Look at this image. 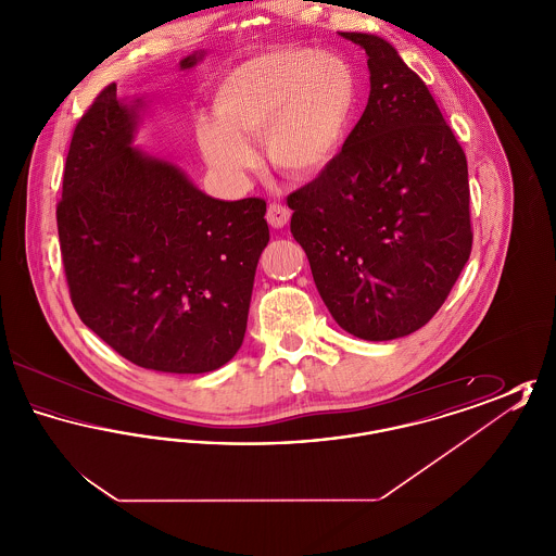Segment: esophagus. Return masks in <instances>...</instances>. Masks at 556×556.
I'll use <instances>...</instances> for the list:
<instances>
[{"instance_id":"1","label":"esophagus","mask_w":556,"mask_h":556,"mask_svg":"<svg viewBox=\"0 0 556 556\" xmlns=\"http://www.w3.org/2000/svg\"><path fill=\"white\" fill-rule=\"evenodd\" d=\"M291 212L283 204H270L266 211V220L273 229H283L290 223Z\"/></svg>"}]
</instances>
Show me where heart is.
I'll list each match as a JSON object with an SVG mask.
<instances>
[{
	"instance_id": "heart-1",
	"label": "heart",
	"mask_w": 556,
	"mask_h": 556,
	"mask_svg": "<svg viewBox=\"0 0 556 556\" xmlns=\"http://www.w3.org/2000/svg\"><path fill=\"white\" fill-rule=\"evenodd\" d=\"M363 106V83L338 53L275 48L233 66L214 91V121L195 127L212 168L239 177L256 164L250 141H265L281 173L313 179L344 152Z\"/></svg>"
}]
</instances>
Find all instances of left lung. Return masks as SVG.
I'll return each instance as SVG.
<instances>
[{"label": "left lung", "mask_w": 556, "mask_h": 556, "mask_svg": "<svg viewBox=\"0 0 556 556\" xmlns=\"http://www.w3.org/2000/svg\"><path fill=\"white\" fill-rule=\"evenodd\" d=\"M340 35L369 55V102L333 166L290 193V227L336 323L388 342L429 323L469 261L467 159L392 43Z\"/></svg>", "instance_id": "8db88e82"}]
</instances>
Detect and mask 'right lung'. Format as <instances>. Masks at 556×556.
<instances>
[{"label": "right lung", "mask_w": 556, "mask_h": 556, "mask_svg": "<svg viewBox=\"0 0 556 556\" xmlns=\"http://www.w3.org/2000/svg\"><path fill=\"white\" fill-rule=\"evenodd\" d=\"M202 58L191 53L179 68ZM143 108L112 83L73 132L55 211L71 300L132 365L208 372L243 342L266 204L211 198L181 166L139 150Z\"/></svg>", "instance_id": "obj_1"}]
</instances>
